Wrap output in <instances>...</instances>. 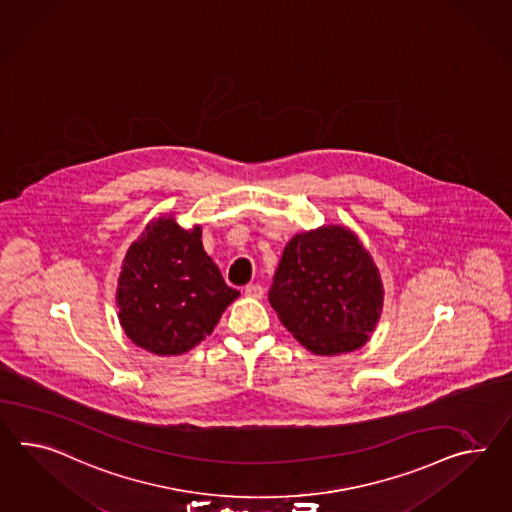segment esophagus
Wrapping results in <instances>:
<instances>
[{
    "label": "esophagus",
    "mask_w": 512,
    "mask_h": 512,
    "mask_svg": "<svg viewBox=\"0 0 512 512\" xmlns=\"http://www.w3.org/2000/svg\"><path fill=\"white\" fill-rule=\"evenodd\" d=\"M245 295L250 297V299H262L263 297V288L260 284H250L245 288Z\"/></svg>",
    "instance_id": "esophagus-1"
}]
</instances>
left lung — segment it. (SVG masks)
<instances>
[{"instance_id":"8db88e82","label":"left lung","mask_w":512,"mask_h":512,"mask_svg":"<svg viewBox=\"0 0 512 512\" xmlns=\"http://www.w3.org/2000/svg\"><path fill=\"white\" fill-rule=\"evenodd\" d=\"M269 302L310 353H353L379 323V267L351 228L323 224L295 234L278 263Z\"/></svg>"}]
</instances>
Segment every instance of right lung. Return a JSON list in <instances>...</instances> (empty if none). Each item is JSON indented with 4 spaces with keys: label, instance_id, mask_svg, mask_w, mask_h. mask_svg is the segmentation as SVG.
Here are the masks:
<instances>
[{
    "label": "right lung",
    "instance_id": "obj_1",
    "mask_svg": "<svg viewBox=\"0 0 512 512\" xmlns=\"http://www.w3.org/2000/svg\"><path fill=\"white\" fill-rule=\"evenodd\" d=\"M237 297L202 247L200 224L185 230L174 213L150 221L130 245L115 293L126 336L158 356L191 351Z\"/></svg>",
    "mask_w": 512,
    "mask_h": 512
}]
</instances>
